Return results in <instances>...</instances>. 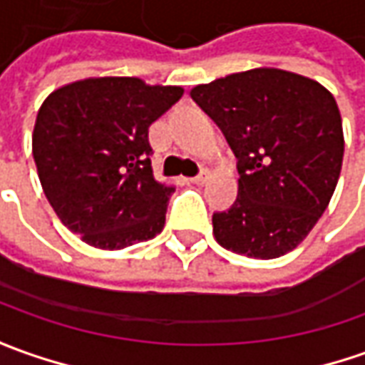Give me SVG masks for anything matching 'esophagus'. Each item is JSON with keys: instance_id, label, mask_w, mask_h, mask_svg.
Segmentation results:
<instances>
[{"instance_id": "1", "label": "esophagus", "mask_w": 365, "mask_h": 365, "mask_svg": "<svg viewBox=\"0 0 365 365\" xmlns=\"http://www.w3.org/2000/svg\"><path fill=\"white\" fill-rule=\"evenodd\" d=\"M207 180H210V172H207V170H203L202 173H197L195 178H192V182L197 183V185H203Z\"/></svg>"}]
</instances>
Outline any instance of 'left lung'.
Wrapping results in <instances>:
<instances>
[{
	"mask_svg": "<svg viewBox=\"0 0 365 365\" xmlns=\"http://www.w3.org/2000/svg\"><path fill=\"white\" fill-rule=\"evenodd\" d=\"M192 99L237 158V197L214 214L217 244L274 259L306 240L334 195L344 131L322 83L276 68H255L195 86Z\"/></svg>",
	"mask_w": 365,
	"mask_h": 365,
	"instance_id": "obj_1",
	"label": "left lung"
}]
</instances>
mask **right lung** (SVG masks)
Wrapping results in <instances>:
<instances>
[{
	"instance_id": "obj_1",
	"label": "right lung",
	"mask_w": 365,
	"mask_h": 365,
	"mask_svg": "<svg viewBox=\"0 0 365 365\" xmlns=\"http://www.w3.org/2000/svg\"><path fill=\"white\" fill-rule=\"evenodd\" d=\"M183 96L140 78H89L49 93L31 148L61 224L99 250L160 234L173 185L155 182L148 130Z\"/></svg>"
}]
</instances>
